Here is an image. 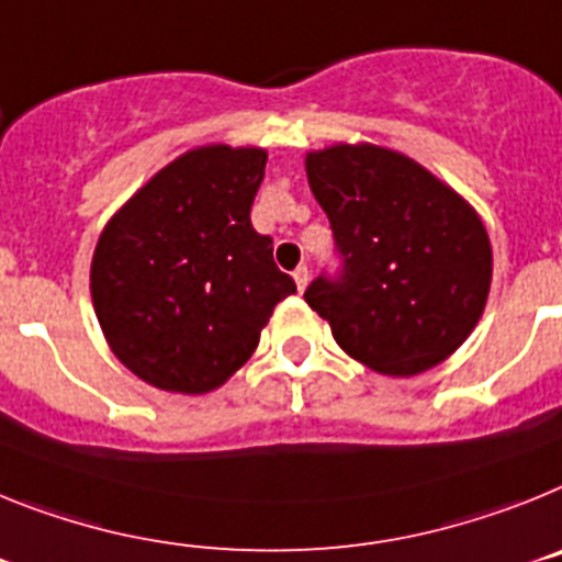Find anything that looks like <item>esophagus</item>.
I'll return each instance as SVG.
<instances>
[{
    "mask_svg": "<svg viewBox=\"0 0 562 562\" xmlns=\"http://www.w3.org/2000/svg\"><path fill=\"white\" fill-rule=\"evenodd\" d=\"M308 280H311V274H308V266H300L294 271V282H296V288H300V291H305V285H308Z\"/></svg>",
    "mask_w": 562,
    "mask_h": 562,
    "instance_id": "1",
    "label": "esophagus"
}]
</instances>
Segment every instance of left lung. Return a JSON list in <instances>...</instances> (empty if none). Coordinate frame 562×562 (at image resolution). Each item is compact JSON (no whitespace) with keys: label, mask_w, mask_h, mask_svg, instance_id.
<instances>
[{"label":"left lung","mask_w":562,"mask_h":562,"mask_svg":"<svg viewBox=\"0 0 562 562\" xmlns=\"http://www.w3.org/2000/svg\"><path fill=\"white\" fill-rule=\"evenodd\" d=\"M305 169L339 257L334 274L305 288V302L356 362L387 375L436 368L484 314V223L424 166L382 146H330Z\"/></svg>","instance_id":"obj_1"}]
</instances>
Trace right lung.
<instances>
[{"label": "right lung", "instance_id": "right-lung-1", "mask_svg": "<svg viewBox=\"0 0 562 562\" xmlns=\"http://www.w3.org/2000/svg\"><path fill=\"white\" fill-rule=\"evenodd\" d=\"M262 149L203 146L160 169L101 234L92 305L112 353L153 387L209 393L254 353L294 280L254 232Z\"/></svg>", "mask_w": 562, "mask_h": 562}]
</instances>
